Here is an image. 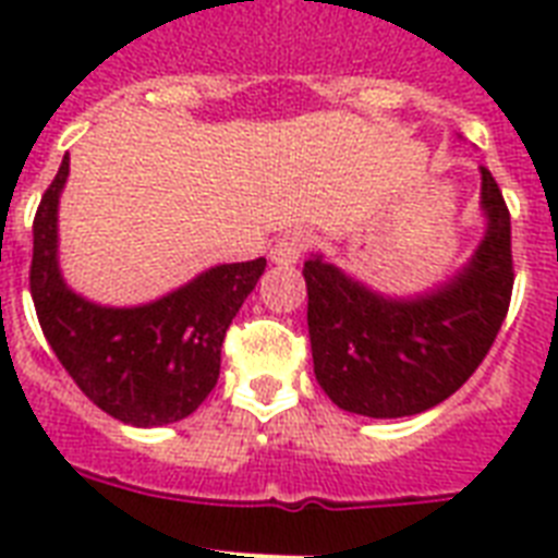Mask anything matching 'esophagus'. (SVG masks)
<instances>
[{"label":"esophagus","mask_w":558,"mask_h":558,"mask_svg":"<svg viewBox=\"0 0 558 558\" xmlns=\"http://www.w3.org/2000/svg\"><path fill=\"white\" fill-rule=\"evenodd\" d=\"M306 245H310V236L301 234V231H289V234H283L275 243V248H271V263H278V266H292V263L301 260V254L306 252Z\"/></svg>","instance_id":"esophagus-1"}]
</instances>
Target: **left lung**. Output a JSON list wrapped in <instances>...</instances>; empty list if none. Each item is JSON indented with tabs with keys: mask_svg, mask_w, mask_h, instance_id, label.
<instances>
[{
	"mask_svg": "<svg viewBox=\"0 0 558 558\" xmlns=\"http://www.w3.org/2000/svg\"><path fill=\"white\" fill-rule=\"evenodd\" d=\"M486 234L469 266L416 298H385L315 254L304 263L315 379L350 414L393 420L449 399L477 371L512 298L510 208L481 168Z\"/></svg>",
	"mask_w": 558,
	"mask_h": 558,
	"instance_id": "8db88e82",
	"label": "left lung"
}]
</instances>
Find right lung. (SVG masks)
Segmentation results:
<instances>
[{"label": "right lung", "instance_id": "add662e5", "mask_svg": "<svg viewBox=\"0 0 558 558\" xmlns=\"http://www.w3.org/2000/svg\"><path fill=\"white\" fill-rule=\"evenodd\" d=\"M69 156L34 217L31 298L46 341L86 397L126 425L185 420L219 379L231 318L257 287L266 257L202 271L144 306H98L74 295L57 266V202Z\"/></svg>", "mask_w": 558, "mask_h": 558}]
</instances>
